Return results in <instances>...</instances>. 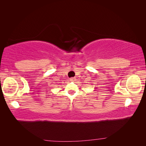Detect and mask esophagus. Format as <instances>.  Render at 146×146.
I'll list each match as a JSON object with an SVG mask.
<instances>
[{
    "mask_svg": "<svg viewBox=\"0 0 146 146\" xmlns=\"http://www.w3.org/2000/svg\"><path fill=\"white\" fill-rule=\"evenodd\" d=\"M76 80V78H74V77L70 78V81H71V82H75Z\"/></svg>",
    "mask_w": 146,
    "mask_h": 146,
    "instance_id": "esophagus-1",
    "label": "esophagus"
}]
</instances>
